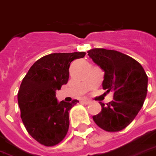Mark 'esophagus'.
<instances>
[{"mask_svg": "<svg viewBox=\"0 0 156 156\" xmlns=\"http://www.w3.org/2000/svg\"><path fill=\"white\" fill-rule=\"evenodd\" d=\"M82 103H83V104H86V105H88L91 103V101H88V100H83V101H81Z\"/></svg>", "mask_w": 156, "mask_h": 156, "instance_id": "esophagus-1", "label": "esophagus"}]
</instances>
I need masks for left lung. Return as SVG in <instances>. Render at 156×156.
Instances as JSON below:
<instances>
[{"label":"left lung","mask_w":156,"mask_h":156,"mask_svg":"<svg viewBox=\"0 0 156 156\" xmlns=\"http://www.w3.org/2000/svg\"><path fill=\"white\" fill-rule=\"evenodd\" d=\"M93 62L105 72L103 89L113 92V100L105 105L93 119L108 132L125 129L141 109L147 94L148 77L142 66L130 56L105 49L87 51Z\"/></svg>","instance_id":"8db88e82"}]
</instances>
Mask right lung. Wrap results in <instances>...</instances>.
<instances>
[{
  "label": "right lung",
  "instance_id": "right-lung-1",
  "mask_svg": "<svg viewBox=\"0 0 156 156\" xmlns=\"http://www.w3.org/2000/svg\"><path fill=\"white\" fill-rule=\"evenodd\" d=\"M85 55L74 52L45 55L23 78L18 92L20 117L28 133L41 145L56 146L66 136L69 111L78 101L58 102L55 93L68 83L71 62Z\"/></svg>",
  "mask_w": 156,
  "mask_h": 156
}]
</instances>
